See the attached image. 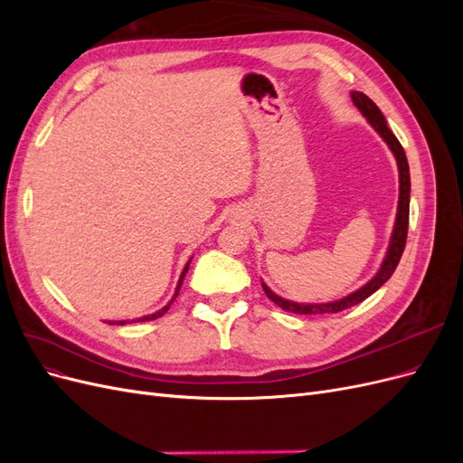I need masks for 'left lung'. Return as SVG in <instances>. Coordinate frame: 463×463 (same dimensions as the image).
Listing matches in <instances>:
<instances>
[{"instance_id": "obj_1", "label": "left lung", "mask_w": 463, "mask_h": 463, "mask_svg": "<svg viewBox=\"0 0 463 463\" xmlns=\"http://www.w3.org/2000/svg\"><path fill=\"white\" fill-rule=\"evenodd\" d=\"M352 100L357 106V109L361 111L363 116L367 118V121L373 125L374 131L384 138V143L390 146V150L394 152L396 162H398V170H400V201H398V214H396V223H394V232H392V240H390V247L386 250L384 262L381 266V270L376 272V276L369 282L359 288L357 291L349 293L344 299L332 301V303H293L288 299H282L279 296H276L274 291H270L269 286L262 284V289L269 299H272L278 307H282L284 311L288 313H296V315H325V313H340L349 309L361 301H365L369 296L381 288L386 279H390V276L394 274L396 266L402 259V253L405 249V240H408V226H410V191H411V181H410V165H408V158H405V152L400 145L398 138L394 137L388 129L386 119L383 116V111L378 109V106L371 100L367 94L363 92H352Z\"/></svg>"}]
</instances>
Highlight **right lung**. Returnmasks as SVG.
Returning <instances> with one entry per match:
<instances>
[{
  "label": "right lung",
  "mask_w": 463,
  "mask_h": 463,
  "mask_svg": "<svg viewBox=\"0 0 463 463\" xmlns=\"http://www.w3.org/2000/svg\"><path fill=\"white\" fill-rule=\"evenodd\" d=\"M191 262V260H189ZM189 262L185 264V269H184V272H181V278H179V282H177V288H175V296L172 298V301L167 303L164 309H160V311H156L154 315H148V317H143V318H137V322H143V320H154V318H158V317H162L167 309H170V305L174 303V299L177 298V293H179V289H181V284H184V278H185V274H187V270H189ZM135 322V320H133ZM109 325H125V320H119V322H109Z\"/></svg>",
  "instance_id": "add662e5"
}]
</instances>
